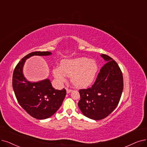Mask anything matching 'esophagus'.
I'll return each mask as SVG.
<instances>
[{"instance_id": "esophagus-1", "label": "esophagus", "mask_w": 147, "mask_h": 147, "mask_svg": "<svg viewBox=\"0 0 147 147\" xmlns=\"http://www.w3.org/2000/svg\"><path fill=\"white\" fill-rule=\"evenodd\" d=\"M66 92H67V93H70L72 92V90H70V89H67L66 88Z\"/></svg>"}]
</instances>
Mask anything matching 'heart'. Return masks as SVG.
<instances>
[{
  "mask_svg": "<svg viewBox=\"0 0 147 147\" xmlns=\"http://www.w3.org/2000/svg\"><path fill=\"white\" fill-rule=\"evenodd\" d=\"M98 70L95 60L86 57L64 59L60 62V67L53 69L54 77L59 84L66 81V76L70 77L72 83L79 88H86L95 81Z\"/></svg>",
  "mask_w": 147,
  "mask_h": 147,
  "instance_id": "1",
  "label": "heart"
}]
</instances>
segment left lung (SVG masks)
<instances>
[{
  "instance_id": "8db88e82",
  "label": "left lung",
  "mask_w": 147,
  "mask_h": 147,
  "mask_svg": "<svg viewBox=\"0 0 147 147\" xmlns=\"http://www.w3.org/2000/svg\"><path fill=\"white\" fill-rule=\"evenodd\" d=\"M106 62L92 87L79 90L78 107L83 114L93 120L108 116L118 105L124 87L121 70L110 57L102 54Z\"/></svg>"
}]
</instances>
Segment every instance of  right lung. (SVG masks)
<instances>
[{
    "instance_id": "obj_1",
    "label": "right lung",
    "mask_w": 147,
    "mask_h": 147,
    "mask_svg": "<svg viewBox=\"0 0 147 147\" xmlns=\"http://www.w3.org/2000/svg\"><path fill=\"white\" fill-rule=\"evenodd\" d=\"M51 52H33L23 57L17 64L13 75V88L21 107L33 118L45 119L55 113L66 95L64 89L56 90L49 79L37 82L28 81L23 75L26 60L32 56H48Z\"/></svg>"
}]
</instances>
